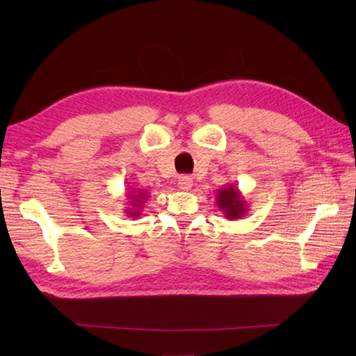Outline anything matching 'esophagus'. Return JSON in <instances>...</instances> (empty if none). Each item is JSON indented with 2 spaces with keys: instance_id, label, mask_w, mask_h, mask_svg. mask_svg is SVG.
<instances>
[{
  "instance_id": "34e87169",
  "label": "esophagus",
  "mask_w": 356,
  "mask_h": 356,
  "mask_svg": "<svg viewBox=\"0 0 356 356\" xmlns=\"http://www.w3.org/2000/svg\"><path fill=\"white\" fill-rule=\"evenodd\" d=\"M177 186L184 191L190 190V188L193 186V179L190 176H180L177 180Z\"/></svg>"
}]
</instances>
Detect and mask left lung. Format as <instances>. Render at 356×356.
Segmentation results:
<instances>
[{"label":"left lung","instance_id":"1","mask_svg":"<svg viewBox=\"0 0 356 356\" xmlns=\"http://www.w3.org/2000/svg\"><path fill=\"white\" fill-rule=\"evenodd\" d=\"M216 200L218 209L223 213V217L229 218V220L241 218L249 211L243 195H241L238 188L234 185H226L220 188V190L217 191Z\"/></svg>","mask_w":356,"mask_h":356}]
</instances>
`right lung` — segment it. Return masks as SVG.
I'll list each match as a JSON object with an SVG mask.
<instances>
[{"label": "right lung", "mask_w": 356, "mask_h": 356, "mask_svg": "<svg viewBox=\"0 0 356 356\" xmlns=\"http://www.w3.org/2000/svg\"><path fill=\"white\" fill-rule=\"evenodd\" d=\"M125 195H127V200H128L127 202L128 207H131V208L125 209V214L128 217H133V218L139 217L143 205H145V202L149 199L148 193L143 191V190H136V188H131V190L128 191Z\"/></svg>", "instance_id": "obj_1"}]
</instances>
